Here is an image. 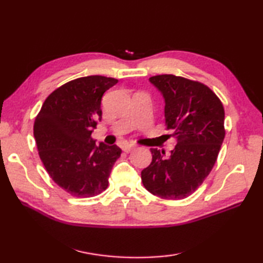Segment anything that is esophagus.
<instances>
[{
	"label": "esophagus",
	"mask_w": 263,
	"mask_h": 263,
	"mask_svg": "<svg viewBox=\"0 0 263 263\" xmlns=\"http://www.w3.org/2000/svg\"><path fill=\"white\" fill-rule=\"evenodd\" d=\"M135 148H136L135 144H124V146L122 147L123 152H124V153H130L131 150H133Z\"/></svg>",
	"instance_id": "esophagus-1"
}]
</instances>
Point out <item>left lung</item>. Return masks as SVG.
Returning <instances> with one entry per match:
<instances>
[{
	"label": "left lung",
	"instance_id": "left-lung-1",
	"mask_svg": "<svg viewBox=\"0 0 263 263\" xmlns=\"http://www.w3.org/2000/svg\"><path fill=\"white\" fill-rule=\"evenodd\" d=\"M149 81L163 93L165 124L176 146L170 157L152 148L153 160L141 172L144 187L166 200L187 198L214 167L225 138V110L220 99L199 81L159 74Z\"/></svg>",
	"mask_w": 263,
	"mask_h": 263
}]
</instances>
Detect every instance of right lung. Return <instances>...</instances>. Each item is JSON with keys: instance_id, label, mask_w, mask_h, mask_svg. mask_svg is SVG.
I'll use <instances>...</instances> for the list:
<instances>
[{"instance_id": "add662e5", "label": "right lung", "mask_w": 263, "mask_h": 263, "mask_svg": "<svg viewBox=\"0 0 263 263\" xmlns=\"http://www.w3.org/2000/svg\"><path fill=\"white\" fill-rule=\"evenodd\" d=\"M103 76L78 78L45 99L33 123L39 157L52 180L79 198L100 194L108 186L111 167L122 150L99 142L91 133L102 121V97L117 83Z\"/></svg>"}]
</instances>
